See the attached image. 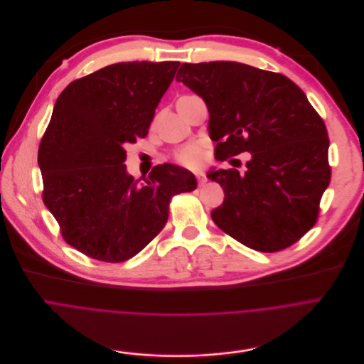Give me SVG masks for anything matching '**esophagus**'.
<instances>
[{
	"label": "esophagus",
	"instance_id": "esophagus-1",
	"mask_svg": "<svg viewBox=\"0 0 364 364\" xmlns=\"http://www.w3.org/2000/svg\"><path fill=\"white\" fill-rule=\"evenodd\" d=\"M196 179H198V185H199V186L205 185L206 181H208V179H206V175H205L203 172H198V173H196Z\"/></svg>",
	"mask_w": 364,
	"mask_h": 364
}]
</instances>
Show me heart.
Returning a JSON list of instances; mask_svg holds the SVG:
<instances>
[{
  "instance_id": "obj_1",
  "label": "heart",
  "mask_w": 364,
  "mask_h": 364,
  "mask_svg": "<svg viewBox=\"0 0 364 364\" xmlns=\"http://www.w3.org/2000/svg\"><path fill=\"white\" fill-rule=\"evenodd\" d=\"M205 159V151L199 143H189L173 152V161L188 169H198Z\"/></svg>"
}]
</instances>
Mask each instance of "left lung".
Returning a JSON list of instances; mask_svg holds the SVG:
<instances>
[{
	"label": "left lung",
	"instance_id": "obj_1",
	"mask_svg": "<svg viewBox=\"0 0 364 364\" xmlns=\"http://www.w3.org/2000/svg\"><path fill=\"white\" fill-rule=\"evenodd\" d=\"M176 80L206 103L215 159L252 156L244 173H206L225 193L212 221L261 252L300 241L316 225L331 179L327 129L304 92L279 73L234 61L183 63Z\"/></svg>",
	"mask_w": 364,
	"mask_h": 364
}]
</instances>
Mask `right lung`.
<instances>
[{
	"mask_svg": "<svg viewBox=\"0 0 364 364\" xmlns=\"http://www.w3.org/2000/svg\"><path fill=\"white\" fill-rule=\"evenodd\" d=\"M181 63L132 61L71 82L41 137L43 202L63 240L82 254L123 262L165 227L171 199L196 189L179 166H155L143 182L126 173V146L148 134Z\"/></svg>",
	"mask_w": 364,
	"mask_h": 364,
	"instance_id": "obj_1",
	"label": "right lung"
}]
</instances>
